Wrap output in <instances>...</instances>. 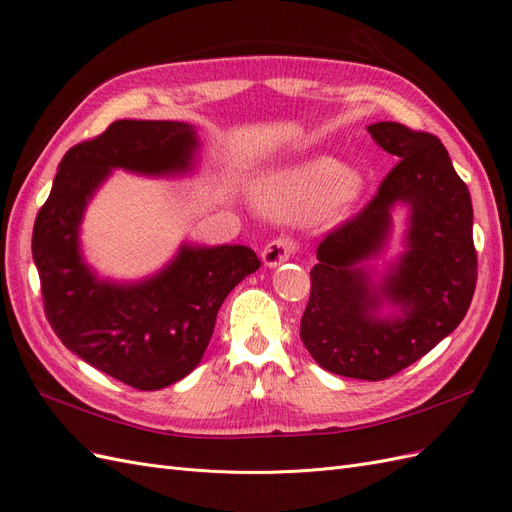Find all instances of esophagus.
I'll list each match as a JSON object with an SVG mask.
<instances>
[{"instance_id": "obj_1", "label": "esophagus", "mask_w": 512, "mask_h": 512, "mask_svg": "<svg viewBox=\"0 0 512 512\" xmlns=\"http://www.w3.org/2000/svg\"><path fill=\"white\" fill-rule=\"evenodd\" d=\"M297 252L299 243L288 235H280L265 245V250H262V262H265L267 267H277L282 265V262L290 260Z\"/></svg>"}]
</instances>
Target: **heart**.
<instances>
[{
  "mask_svg": "<svg viewBox=\"0 0 512 512\" xmlns=\"http://www.w3.org/2000/svg\"><path fill=\"white\" fill-rule=\"evenodd\" d=\"M359 185V177L352 170L335 160L320 158L265 177L258 198L267 211L286 218H305L318 209L337 215L352 203Z\"/></svg>",
  "mask_w": 512,
  "mask_h": 512,
  "instance_id": "b5f03b06",
  "label": "heart"
}]
</instances>
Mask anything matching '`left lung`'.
Wrapping results in <instances>:
<instances>
[{
    "label": "left lung",
    "mask_w": 512,
    "mask_h": 512,
    "mask_svg": "<svg viewBox=\"0 0 512 512\" xmlns=\"http://www.w3.org/2000/svg\"><path fill=\"white\" fill-rule=\"evenodd\" d=\"M367 132L399 162L376 196L320 241L301 339L331 374L386 380L457 329L474 297L478 262L468 185L440 138L397 121L371 123ZM395 202L411 205L409 252L374 289L358 262L381 249ZM382 296L400 307L399 319L373 316Z\"/></svg>",
    "instance_id": "8db88e82"
}]
</instances>
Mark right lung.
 Listing matches in <instances>:
<instances>
[{
	"label": "right lung",
	"mask_w": 512,
	"mask_h": 512,
	"mask_svg": "<svg viewBox=\"0 0 512 512\" xmlns=\"http://www.w3.org/2000/svg\"><path fill=\"white\" fill-rule=\"evenodd\" d=\"M181 121L121 119L66 151L34 224L32 254L55 335L79 359L138 391H158L200 363L228 292L260 260L245 245L188 247L147 282H100L79 252L87 200L111 168L185 173L196 149Z\"/></svg>",
	"instance_id": "1"
}]
</instances>
